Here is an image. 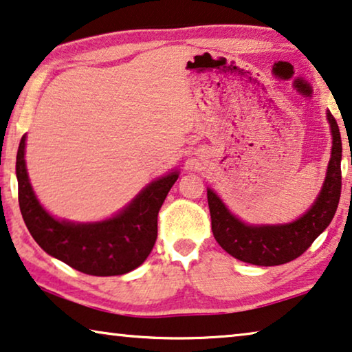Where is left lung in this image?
I'll list each match as a JSON object with an SVG mask.
<instances>
[{"label":"left lung","instance_id":"left-lung-1","mask_svg":"<svg viewBox=\"0 0 352 352\" xmlns=\"http://www.w3.org/2000/svg\"><path fill=\"white\" fill-rule=\"evenodd\" d=\"M327 120L333 140L326 180L311 208L296 221L275 226L245 224L229 212L217 194L207 190L214 239L235 259L262 267L286 264L305 253L332 221L342 194V135L330 112Z\"/></svg>","mask_w":352,"mask_h":352}]
</instances>
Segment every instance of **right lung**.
Segmentation results:
<instances>
[{
    "label": "right lung",
    "mask_w": 352,
    "mask_h": 352,
    "mask_svg": "<svg viewBox=\"0 0 352 352\" xmlns=\"http://www.w3.org/2000/svg\"><path fill=\"white\" fill-rule=\"evenodd\" d=\"M25 140L26 135L20 140L15 162L19 206L36 243L47 254L87 275H123L142 264L158 237V212L178 172L151 182L128 207L106 221H60L47 213L34 196L26 174Z\"/></svg>",
    "instance_id": "right-lung-1"
}]
</instances>
